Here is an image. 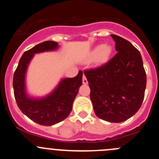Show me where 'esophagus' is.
Wrapping results in <instances>:
<instances>
[{
    "instance_id": "obj_1",
    "label": "esophagus",
    "mask_w": 159,
    "mask_h": 159,
    "mask_svg": "<svg viewBox=\"0 0 159 159\" xmlns=\"http://www.w3.org/2000/svg\"><path fill=\"white\" fill-rule=\"evenodd\" d=\"M83 84H88V80H87V78L85 77V75H83Z\"/></svg>"
}]
</instances>
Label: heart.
<instances>
[{
	"label": "heart",
	"instance_id": "heart-1",
	"mask_svg": "<svg viewBox=\"0 0 159 159\" xmlns=\"http://www.w3.org/2000/svg\"><path fill=\"white\" fill-rule=\"evenodd\" d=\"M112 52V48L109 44L96 46L89 54V60H97L99 63H104L109 59Z\"/></svg>",
	"mask_w": 159,
	"mask_h": 159
}]
</instances>
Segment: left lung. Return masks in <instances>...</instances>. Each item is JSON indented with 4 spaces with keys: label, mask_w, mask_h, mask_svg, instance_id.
<instances>
[{
    "label": "left lung",
    "mask_w": 159,
    "mask_h": 159,
    "mask_svg": "<svg viewBox=\"0 0 159 159\" xmlns=\"http://www.w3.org/2000/svg\"><path fill=\"white\" fill-rule=\"evenodd\" d=\"M116 56L101 67L84 71L95 115L110 123L133 116L143 103L147 75L139 51L128 40L111 35Z\"/></svg>",
    "instance_id": "8db88e82"
}]
</instances>
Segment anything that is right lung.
<instances>
[{"label":"right lung","mask_w":159,"mask_h":159,"mask_svg":"<svg viewBox=\"0 0 159 159\" xmlns=\"http://www.w3.org/2000/svg\"><path fill=\"white\" fill-rule=\"evenodd\" d=\"M58 48L55 41H44L25 52L14 72V96L18 107L25 116L35 123L43 126H52L63 121L72 109L73 101L82 85L83 71L74 78L61 80L54 91L41 99L28 96L25 88V75L32 57L36 53L53 51Z\"/></svg>","instance_id":"obj_1"}]
</instances>
